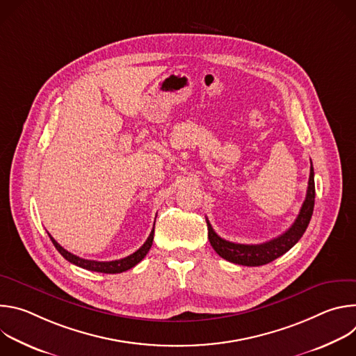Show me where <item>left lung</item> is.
<instances>
[{"instance_id":"left-lung-1","label":"left lung","mask_w":356,"mask_h":356,"mask_svg":"<svg viewBox=\"0 0 356 356\" xmlns=\"http://www.w3.org/2000/svg\"><path fill=\"white\" fill-rule=\"evenodd\" d=\"M314 198H316V186H314V169H313V163H312L306 200H304V202H302L296 221L284 234H282L277 238L270 239L265 243H259V245L235 243V242H229V241H225L221 236H218L207 220L210 243L218 255L221 258L227 259L228 262H232L236 265H243V266L266 265V264L277 259L279 257H282L283 253H286L289 249H291L298 242V239L302 236V234L306 232V229L310 224L312 216H313V210H314Z\"/></svg>"}]
</instances>
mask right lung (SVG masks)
<instances>
[{"mask_svg":"<svg viewBox=\"0 0 356 356\" xmlns=\"http://www.w3.org/2000/svg\"><path fill=\"white\" fill-rule=\"evenodd\" d=\"M154 234H155V227H154V229H152L150 235L147 236L146 242L136 252L131 253V255L127 257V258H122V259H118V261H110V262H98V261H90V259L79 258V257L73 255V253L67 252L65 248H62L50 235H49V238H50V241L54 242L55 248L59 250L60 255L66 261H69L70 264H73L76 266H80L83 269H87V270L113 275V273H122V272L134 268L135 265H138L146 257V253L149 252V249L152 246V242H154Z\"/></svg>","mask_w":356,"mask_h":356,"instance_id":"right-lung-1","label":"right lung"}]
</instances>
